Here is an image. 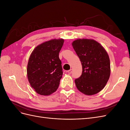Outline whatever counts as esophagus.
I'll list each match as a JSON object with an SVG mask.
<instances>
[{"mask_svg":"<svg viewBox=\"0 0 130 130\" xmlns=\"http://www.w3.org/2000/svg\"><path fill=\"white\" fill-rule=\"evenodd\" d=\"M69 74H71L72 73V69H70V70H68V72H67Z\"/></svg>","mask_w":130,"mask_h":130,"instance_id":"34e87169","label":"esophagus"}]
</instances>
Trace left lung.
<instances>
[{
  "instance_id": "left-lung-1",
  "label": "left lung",
  "mask_w": 130,
  "mask_h": 130,
  "mask_svg": "<svg viewBox=\"0 0 130 130\" xmlns=\"http://www.w3.org/2000/svg\"><path fill=\"white\" fill-rule=\"evenodd\" d=\"M72 46L82 66L81 76L75 80L76 88L87 95L99 93L105 87L111 73L107 52L92 39H77L73 42Z\"/></svg>"
}]
</instances>
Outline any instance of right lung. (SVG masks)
<instances>
[{
	"label": "right lung",
	"instance_id": "add662e5",
	"mask_svg": "<svg viewBox=\"0 0 130 130\" xmlns=\"http://www.w3.org/2000/svg\"><path fill=\"white\" fill-rule=\"evenodd\" d=\"M64 40L53 39L37 45L31 53L27 66V76L38 94L48 96L57 89L63 72L59 53Z\"/></svg>",
	"mask_w": 130,
	"mask_h": 130
}]
</instances>
